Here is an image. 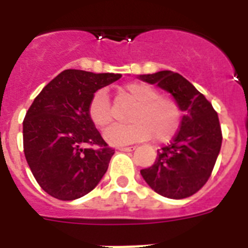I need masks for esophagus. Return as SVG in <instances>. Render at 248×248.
<instances>
[{
  "instance_id": "obj_1",
  "label": "esophagus",
  "mask_w": 248,
  "mask_h": 248,
  "mask_svg": "<svg viewBox=\"0 0 248 248\" xmlns=\"http://www.w3.org/2000/svg\"><path fill=\"white\" fill-rule=\"evenodd\" d=\"M117 149H118V151L130 152V151H134V149H135V147H118Z\"/></svg>"
}]
</instances>
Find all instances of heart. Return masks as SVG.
I'll use <instances>...</instances> for the list:
<instances>
[{"instance_id": "obj_1", "label": "heart", "mask_w": 248, "mask_h": 248, "mask_svg": "<svg viewBox=\"0 0 248 248\" xmlns=\"http://www.w3.org/2000/svg\"><path fill=\"white\" fill-rule=\"evenodd\" d=\"M121 93L132 103V108L127 113L130 124L108 128L104 138L109 144L126 145L151 139L152 136L155 143H166L176 135L183 120V110L175 97L161 95L155 86L145 82L126 83L121 89ZM87 114L99 130L113 124L112 104L105 90H97L93 93L87 105Z\"/></svg>"}]
</instances>
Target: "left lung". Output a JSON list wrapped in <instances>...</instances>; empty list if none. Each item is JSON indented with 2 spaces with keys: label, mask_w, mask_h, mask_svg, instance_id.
Here are the masks:
<instances>
[{
  "label": "left lung",
  "mask_w": 248,
  "mask_h": 248,
  "mask_svg": "<svg viewBox=\"0 0 248 248\" xmlns=\"http://www.w3.org/2000/svg\"><path fill=\"white\" fill-rule=\"evenodd\" d=\"M172 93L184 112L179 131L157 153L155 165L140 171L161 196L183 200L193 196L210 179L221 148V127L212 104L179 73L161 71L140 76Z\"/></svg>",
  "instance_id": "left-lung-1"
}]
</instances>
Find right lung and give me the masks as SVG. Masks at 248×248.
I'll return each mask as SVG.
<instances>
[{"label":"right lung","instance_id":"1","mask_svg":"<svg viewBox=\"0 0 248 248\" xmlns=\"http://www.w3.org/2000/svg\"><path fill=\"white\" fill-rule=\"evenodd\" d=\"M121 77L67 69L29 107L23 121L25 159L41 188L54 198H81L107 172L114 149L90 121L87 105L95 91Z\"/></svg>","mask_w":248,"mask_h":248}]
</instances>
